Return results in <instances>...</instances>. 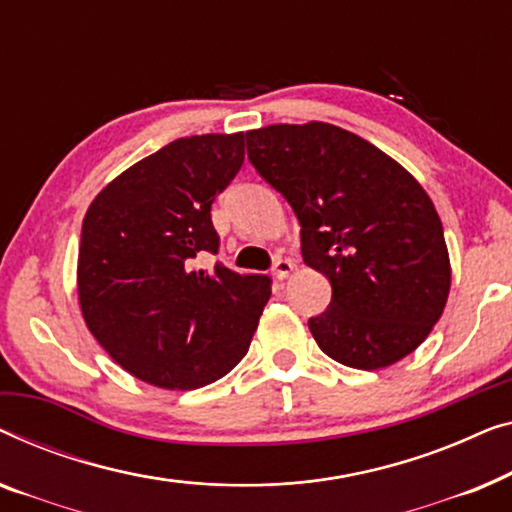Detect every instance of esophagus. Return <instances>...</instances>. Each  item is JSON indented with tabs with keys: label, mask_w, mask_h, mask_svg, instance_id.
Masks as SVG:
<instances>
[{
	"label": "esophagus",
	"mask_w": 512,
	"mask_h": 512,
	"mask_svg": "<svg viewBox=\"0 0 512 512\" xmlns=\"http://www.w3.org/2000/svg\"><path fill=\"white\" fill-rule=\"evenodd\" d=\"M292 269H294V262L292 259H283V257H278L276 262H273V276H276L278 280H285L287 276H290L292 273Z\"/></svg>",
	"instance_id": "obj_1"
}]
</instances>
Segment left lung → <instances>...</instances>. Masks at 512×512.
<instances>
[{
    "label": "left lung",
    "instance_id": "left-lung-1",
    "mask_svg": "<svg viewBox=\"0 0 512 512\" xmlns=\"http://www.w3.org/2000/svg\"><path fill=\"white\" fill-rule=\"evenodd\" d=\"M248 160L301 225V255L331 285L308 320L352 369L399 362L429 336L450 292L443 225L422 185L383 150L327 122L246 132Z\"/></svg>",
    "mask_w": 512,
    "mask_h": 512
}]
</instances>
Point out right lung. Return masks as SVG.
Wrapping results in <instances>:
<instances>
[{
  "instance_id": "add662e5",
  "label": "right lung",
  "mask_w": 512,
  "mask_h": 512,
  "mask_svg": "<svg viewBox=\"0 0 512 512\" xmlns=\"http://www.w3.org/2000/svg\"><path fill=\"white\" fill-rule=\"evenodd\" d=\"M243 134L171 141L104 187L83 220L78 299L102 348L132 376L197 390L227 376L253 341L271 297L264 273L218 255V194L243 164Z\"/></svg>"
}]
</instances>
